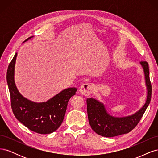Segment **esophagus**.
Listing matches in <instances>:
<instances>
[{
    "label": "esophagus",
    "mask_w": 158,
    "mask_h": 158,
    "mask_svg": "<svg viewBox=\"0 0 158 158\" xmlns=\"http://www.w3.org/2000/svg\"><path fill=\"white\" fill-rule=\"evenodd\" d=\"M93 89H94L93 85L89 83L83 84L80 87V93L85 95V96H88V95H89L91 94H92Z\"/></svg>",
    "instance_id": "34e87169"
}]
</instances>
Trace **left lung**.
Segmentation results:
<instances>
[{"label": "left lung", "mask_w": 158, "mask_h": 158, "mask_svg": "<svg viewBox=\"0 0 158 158\" xmlns=\"http://www.w3.org/2000/svg\"><path fill=\"white\" fill-rule=\"evenodd\" d=\"M140 64L144 69L148 92L146 103L136 113L125 117H114L107 112L102 103L93 98L87 99L89 123L92 130L98 135L109 138L127 134L135 128L140 122L149 106L152 97V85L148 63L146 61H141Z\"/></svg>", "instance_id": "obj_1"}]
</instances>
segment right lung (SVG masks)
Listing matches in <instances>:
<instances>
[{
  "label": "right lung",
  "instance_id": "1",
  "mask_svg": "<svg viewBox=\"0 0 158 158\" xmlns=\"http://www.w3.org/2000/svg\"><path fill=\"white\" fill-rule=\"evenodd\" d=\"M31 37L27 38L26 41ZM17 52L8 65L6 80L14 116L30 130L42 135L55 132L61 125L70 98L77 89L69 88L62 91L46 102L35 103L23 98L14 82V66Z\"/></svg>",
  "mask_w": 158,
  "mask_h": 158
}]
</instances>
